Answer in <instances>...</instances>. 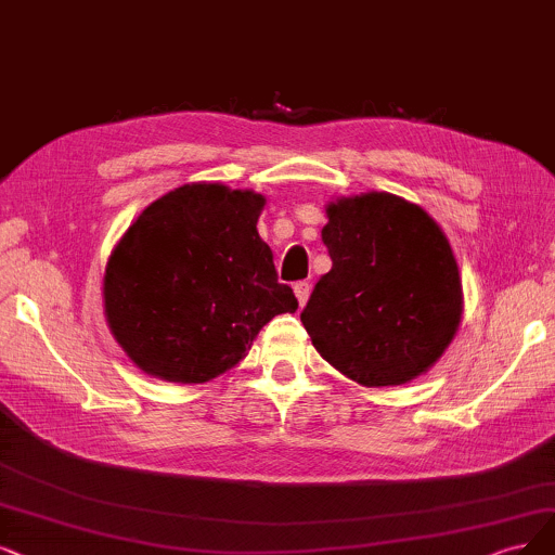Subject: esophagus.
Returning <instances> with one entry per match:
<instances>
[{"instance_id":"obj_1","label":"esophagus","mask_w":555,"mask_h":555,"mask_svg":"<svg viewBox=\"0 0 555 555\" xmlns=\"http://www.w3.org/2000/svg\"><path fill=\"white\" fill-rule=\"evenodd\" d=\"M295 295H297L299 306L304 309L306 301H309V297H311V283H309V281H299V283H295Z\"/></svg>"}]
</instances>
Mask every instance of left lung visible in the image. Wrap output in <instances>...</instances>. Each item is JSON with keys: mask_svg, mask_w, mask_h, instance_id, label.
Masks as SVG:
<instances>
[{"mask_svg": "<svg viewBox=\"0 0 555 555\" xmlns=\"http://www.w3.org/2000/svg\"><path fill=\"white\" fill-rule=\"evenodd\" d=\"M324 210L332 270L301 311L313 347L367 388L425 375L464 313L460 267L441 225L388 192L338 196Z\"/></svg>", "mask_w": 555, "mask_h": 555, "instance_id": "obj_1", "label": "left lung"}]
</instances>
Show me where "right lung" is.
Segmentation results:
<instances>
[{
	"instance_id": "add662e5",
	"label": "right lung",
	"mask_w": 555,
	"mask_h": 555,
	"mask_svg": "<svg viewBox=\"0 0 555 555\" xmlns=\"http://www.w3.org/2000/svg\"><path fill=\"white\" fill-rule=\"evenodd\" d=\"M264 196L221 182L180 184L116 242L102 279L114 340L151 377L205 384L251 350L274 315L295 313L291 285L258 235Z\"/></svg>"
}]
</instances>
